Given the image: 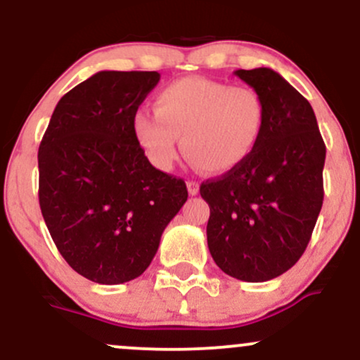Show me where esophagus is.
I'll list each match as a JSON object with an SVG mask.
<instances>
[{"mask_svg":"<svg viewBox=\"0 0 360 360\" xmlns=\"http://www.w3.org/2000/svg\"><path fill=\"white\" fill-rule=\"evenodd\" d=\"M187 191H188V193H191V195H197V193H199V184H197V181H187Z\"/></svg>","mask_w":360,"mask_h":360,"instance_id":"1","label":"esophagus"}]
</instances>
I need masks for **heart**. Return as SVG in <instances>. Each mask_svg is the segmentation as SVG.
<instances>
[{"label": "heart", "mask_w": 360, "mask_h": 360, "mask_svg": "<svg viewBox=\"0 0 360 360\" xmlns=\"http://www.w3.org/2000/svg\"><path fill=\"white\" fill-rule=\"evenodd\" d=\"M156 114L137 110L134 132L148 158L172 168L181 151L205 173H226L255 151L265 127V103L248 86L200 76L169 83L155 100Z\"/></svg>", "instance_id": "obj_1"}]
</instances>
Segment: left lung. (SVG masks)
I'll return each instance as SVG.
<instances>
[{
	"instance_id": "left-lung-1",
	"label": "left lung",
	"mask_w": 360,
	"mask_h": 360,
	"mask_svg": "<svg viewBox=\"0 0 360 360\" xmlns=\"http://www.w3.org/2000/svg\"><path fill=\"white\" fill-rule=\"evenodd\" d=\"M234 75L265 103L255 151L200 185L211 207L207 246L224 274L245 282L282 276L304 253L323 204L326 148L308 100L270 68Z\"/></svg>"
}]
</instances>
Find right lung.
Masks as SVG:
<instances>
[{
    "label": "right lung",
    "instance_id": "add662e5",
    "mask_svg": "<svg viewBox=\"0 0 360 360\" xmlns=\"http://www.w3.org/2000/svg\"><path fill=\"white\" fill-rule=\"evenodd\" d=\"M156 71H98L59 100L39 148V202L59 253L79 276L139 277L188 193L144 156L134 115Z\"/></svg>",
    "mask_w": 360,
    "mask_h": 360
}]
</instances>
